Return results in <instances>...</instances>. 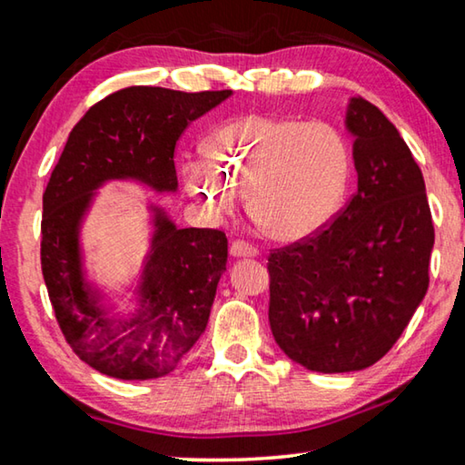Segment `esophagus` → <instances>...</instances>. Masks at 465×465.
I'll return each mask as SVG.
<instances>
[{"label": "esophagus", "mask_w": 465, "mask_h": 465, "mask_svg": "<svg viewBox=\"0 0 465 465\" xmlns=\"http://www.w3.org/2000/svg\"><path fill=\"white\" fill-rule=\"evenodd\" d=\"M230 254L233 258H252V256L258 254V250L248 242L235 240V242H232V246H230Z\"/></svg>", "instance_id": "1"}]
</instances>
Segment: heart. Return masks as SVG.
<instances>
[{
    "instance_id": "1",
    "label": "heart",
    "mask_w": 465,
    "mask_h": 465,
    "mask_svg": "<svg viewBox=\"0 0 465 465\" xmlns=\"http://www.w3.org/2000/svg\"><path fill=\"white\" fill-rule=\"evenodd\" d=\"M352 172L351 143L324 121L242 114L223 123L204 145V157L186 162L191 193L217 215L248 211L277 242H297L332 222Z\"/></svg>"
}]
</instances>
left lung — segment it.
<instances>
[{"label": "left lung", "instance_id": "1", "mask_svg": "<svg viewBox=\"0 0 465 465\" xmlns=\"http://www.w3.org/2000/svg\"><path fill=\"white\" fill-rule=\"evenodd\" d=\"M357 193L334 223L269 256V322L281 351L310 371L377 363L422 303L435 230L424 178L398 129L351 98Z\"/></svg>", "mask_w": 465, "mask_h": 465}]
</instances>
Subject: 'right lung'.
<instances>
[{
	"mask_svg": "<svg viewBox=\"0 0 465 465\" xmlns=\"http://www.w3.org/2000/svg\"><path fill=\"white\" fill-rule=\"evenodd\" d=\"M232 96L133 85L94 104L69 133L43 194L41 266L59 328L84 363L116 380H155L180 363L209 322L225 272L227 238L219 230H180L149 204L152 240L129 316L108 303L84 269L82 225L98 188L135 180L176 193V141L193 121Z\"/></svg>",
	"mask_w": 465,
	"mask_h": 465,
	"instance_id": "1",
	"label": "right lung"
}]
</instances>
